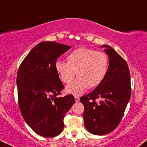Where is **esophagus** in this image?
Returning <instances> with one entry per match:
<instances>
[{"label":"esophagus","mask_w":147,"mask_h":147,"mask_svg":"<svg viewBox=\"0 0 147 147\" xmlns=\"http://www.w3.org/2000/svg\"><path fill=\"white\" fill-rule=\"evenodd\" d=\"M75 101H76V102H78V101H80V97L78 96H75Z\"/></svg>","instance_id":"34e87169"}]
</instances>
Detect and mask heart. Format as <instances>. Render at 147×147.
<instances>
[{"instance_id": "1", "label": "heart", "mask_w": 147, "mask_h": 147, "mask_svg": "<svg viewBox=\"0 0 147 147\" xmlns=\"http://www.w3.org/2000/svg\"><path fill=\"white\" fill-rule=\"evenodd\" d=\"M67 62L57 61L55 69L61 81L69 83L75 77L78 78L67 86V92L80 94L89 88L98 86L107 74L109 59L106 53L86 47L71 51L67 57Z\"/></svg>"}]
</instances>
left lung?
Segmentation results:
<instances>
[{
    "instance_id": "left-lung-1",
    "label": "left lung",
    "mask_w": 147,
    "mask_h": 147,
    "mask_svg": "<svg viewBox=\"0 0 147 147\" xmlns=\"http://www.w3.org/2000/svg\"><path fill=\"white\" fill-rule=\"evenodd\" d=\"M108 55L107 74L92 92L83 96V119L86 129L92 134H109L121 121L131 95V75L125 60L112 47L103 45ZM100 99V102L95 100Z\"/></svg>"
}]
</instances>
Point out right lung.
I'll use <instances>...</instances> for the list:
<instances>
[{"instance_id": "obj_1", "label": "right lung", "mask_w": 147, "mask_h": 147, "mask_svg": "<svg viewBox=\"0 0 147 147\" xmlns=\"http://www.w3.org/2000/svg\"><path fill=\"white\" fill-rule=\"evenodd\" d=\"M70 46L43 41L30 51L16 77L18 100L24 120L37 134L46 138L59 135L64 117L75 103L72 95L57 96L64 88L55 64Z\"/></svg>"}]
</instances>
